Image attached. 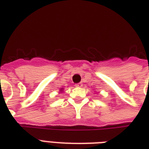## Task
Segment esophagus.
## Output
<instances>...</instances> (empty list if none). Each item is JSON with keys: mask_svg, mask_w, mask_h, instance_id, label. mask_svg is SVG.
<instances>
[{"mask_svg": "<svg viewBox=\"0 0 149 149\" xmlns=\"http://www.w3.org/2000/svg\"><path fill=\"white\" fill-rule=\"evenodd\" d=\"M83 86V84L82 83H78V84H75V86H77V87H81Z\"/></svg>", "mask_w": 149, "mask_h": 149, "instance_id": "34e87169", "label": "esophagus"}]
</instances>
